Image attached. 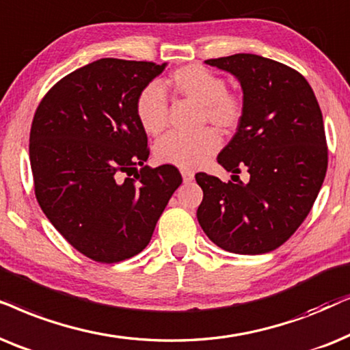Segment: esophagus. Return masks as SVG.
<instances>
[{
    "label": "esophagus",
    "mask_w": 350,
    "mask_h": 350,
    "mask_svg": "<svg viewBox=\"0 0 350 350\" xmlns=\"http://www.w3.org/2000/svg\"><path fill=\"white\" fill-rule=\"evenodd\" d=\"M180 174H183V179L185 184L190 183V180L193 179V171H190V170H180Z\"/></svg>",
    "instance_id": "34e87169"
}]
</instances>
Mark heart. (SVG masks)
<instances>
[{"instance_id": "b5f03b06", "label": "heart", "mask_w": 350, "mask_h": 350, "mask_svg": "<svg viewBox=\"0 0 350 350\" xmlns=\"http://www.w3.org/2000/svg\"><path fill=\"white\" fill-rule=\"evenodd\" d=\"M178 94L202 107V123H213L221 129H234L243 118V100L226 90V81L202 65L190 64L176 68L170 77ZM136 115L144 131L157 136L167 123V97L157 83L147 85L137 94ZM221 147V137L211 128L193 134L170 133L155 144L153 155L161 165L195 170L206 163Z\"/></svg>"}]
</instances>
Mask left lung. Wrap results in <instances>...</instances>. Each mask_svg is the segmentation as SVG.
<instances>
[{
    "label": "left lung",
    "instance_id": "left-lung-1",
    "mask_svg": "<svg viewBox=\"0 0 350 350\" xmlns=\"http://www.w3.org/2000/svg\"><path fill=\"white\" fill-rule=\"evenodd\" d=\"M239 78L245 113L217 155L229 172L250 180L222 183L206 172L197 217L208 239L237 254H262L285 243L314 206L328 167L323 116L307 80L295 68L256 54L208 59Z\"/></svg>",
    "mask_w": 350,
    "mask_h": 350
}]
</instances>
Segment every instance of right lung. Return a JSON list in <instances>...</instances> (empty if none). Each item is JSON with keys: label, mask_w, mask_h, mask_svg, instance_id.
Wrapping results in <instances>:
<instances>
[{"label": "right lung", "mask_w": 350, "mask_h": 350, "mask_svg": "<svg viewBox=\"0 0 350 350\" xmlns=\"http://www.w3.org/2000/svg\"><path fill=\"white\" fill-rule=\"evenodd\" d=\"M165 67L96 60L55 83L31 121L36 200L59 234L96 262L141 253L183 183L176 166L144 165L150 148L136 99Z\"/></svg>", "instance_id": "1"}]
</instances>
